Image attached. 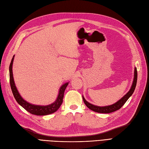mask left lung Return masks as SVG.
Returning <instances> with one entry per match:
<instances>
[{
	"label": "left lung",
	"instance_id": "obj_1",
	"mask_svg": "<svg viewBox=\"0 0 149 149\" xmlns=\"http://www.w3.org/2000/svg\"><path fill=\"white\" fill-rule=\"evenodd\" d=\"M134 79H133L132 84L131 86V88L130 90L127 92V93L122 98L119 100L118 102H116L115 104H112L111 105H108L105 107H99V106H96L93 104H91L88 101H86V99H84V97L83 96V99L84 102V104L86 105L88 107L89 109L91 110L97 112V113H111L115 111L118 110H119L122 107V106L128 100V99L132 95V94L134 92L136 86V83H137V68H134Z\"/></svg>",
	"mask_w": 149,
	"mask_h": 149
}]
</instances>
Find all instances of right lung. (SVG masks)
I'll use <instances>...</instances> for the list:
<instances>
[{"label":"right lung","mask_w":149,"mask_h":149,"mask_svg":"<svg viewBox=\"0 0 149 149\" xmlns=\"http://www.w3.org/2000/svg\"><path fill=\"white\" fill-rule=\"evenodd\" d=\"M13 59H14V55L12 59L11 63L10 64L9 66V73H10V87H11L12 93L13 94V96L15 97V100L17 102L21 105L23 108L29 112L30 113L35 115H47L51 113H53L57 111L59 107L61 106V104L63 102V99L64 96V92L65 91V89L66 87H67L69 83H66L63 84L61 86V88L59 89L58 95L56 100L54 103L52 104H50L49 105H36L29 103V102L24 100L22 96L20 95L19 92L17 89V87L15 84V82L13 79V71H12V65L13 62Z\"/></svg>","instance_id":"add662e5"}]
</instances>
